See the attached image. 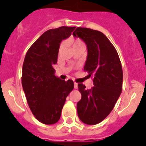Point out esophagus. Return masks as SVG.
<instances>
[{"instance_id":"esophagus-1","label":"esophagus","mask_w":146,"mask_h":146,"mask_svg":"<svg viewBox=\"0 0 146 146\" xmlns=\"http://www.w3.org/2000/svg\"><path fill=\"white\" fill-rule=\"evenodd\" d=\"M74 88H75V89H77V88H78V85H77V83L74 82Z\"/></svg>"}]
</instances>
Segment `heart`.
<instances>
[{
    "label": "heart",
    "instance_id": "heart-1",
    "mask_svg": "<svg viewBox=\"0 0 146 146\" xmlns=\"http://www.w3.org/2000/svg\"><path fill=\"white\" fill-rule=\"evenodd\" d=\"M67 43L69 44L70 45H72V47L73 49H75L77 48V47H85V44L83 43L82 40L79 39V38H70L67 41ZM63 48V45H60V48H59V51L62 50Z\"/></svg>",
    "mask_w": 146,
    "mask_h": 146
}]
</instances>
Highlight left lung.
I'll return each instance as SVG.
<instances>
[{
    "instance_id": "obj_1",
    "label": "left lung",
    "mask_w": 146,
    "mask_h": 146,
    "mask_svg": "<svg viewBox=\"0 0 146 146\" xmlns=\"http://www.w3.org/2000/svg\"><path fill=\"white\" fill-rule=\"evenodd\" d=\"M86 43L88 49L84 70L94 76V87L86 90L78 84L82 98L77 104L82 122L97 124L113 110L122 91L123 70L118 52L102 32L86 28H77L73 32Z\"/></svg>"
}]
</instances>
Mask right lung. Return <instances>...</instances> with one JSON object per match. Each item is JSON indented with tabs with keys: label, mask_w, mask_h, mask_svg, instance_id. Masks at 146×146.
Returning <instances> with one entry per match:
<instances>
[{
	"label": "right lung",
	"mask_w": 146,
	"mask_h": 146,
	"mask_svg": "<svg viewBox=\"0 0 146 146\" xmlns=\"http://www.w3.org/2000/svg\"><path fill=\"white\" fill-rule=\"evenodd\" d=\"M75 27L50 29L31 45L23 66L22 86L32 113L41 123H57L67 96L74 88L72 80L55 75L60 43L69 38Z\"/></svg>",
	"instance_id": "obj_1"
}]
</instances>
